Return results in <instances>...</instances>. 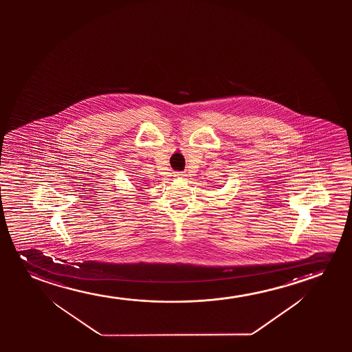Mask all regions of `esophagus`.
I'll return each instance as SVG.
<instances>
[{
  "mask_svg": "<svg viewBox=\"0 0 352 352\" xmlns=\"http://www.w3.org/2000/svg\"><path fill=\"white\" fill-rule=\"evenodd\" d=\"M184 175H185V174L182 173V172H178V173H175V177H178V178H184Z\"/></svg>",
  "mask_w": 352,
  "mask_h": 352,
  "instance_id": "1",
  "label": "esophagus"
}]
</instances>
